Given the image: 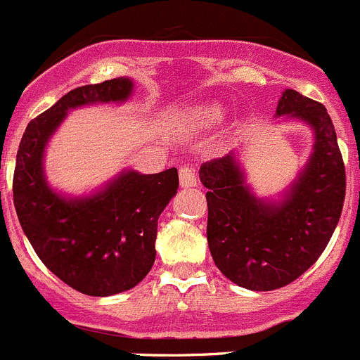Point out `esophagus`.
I'll use <instances>...</instances> for the list:
<instances>
[{
  "label": "esophagus",
  "mask_w": 360,
  "mask_h": 360,
  "mask_svg": "<svg viewBox=\"0 0 360 360\" xmlns=\"http://www.w3.org/2000/svg\"><path fill=\"white\" fill-rule=\"evenodd\" d=\"M198 185V179H195L194 169L188 168V166H184L180 168V187H195Z\"/></svg>",
  "instance_id": "esophagus-1"
}]
</instances>
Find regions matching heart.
I'll list each match as a JSON object with an SVG mask.
<instances>
[{"label":"heart","mask_w":360,"mask_h":360,"mask_svg":"<svg viewBox=\"0 0 360 360\" xmlns=\"http://www.w3.org/2000/svg\"><path fill=\"white\" fill-rule=\"evenodd\" d=\"M199 115L205 120H208V122H217V120H220L224 117V108L220 105H217V103H212V105L202 106L199 110Z\"/></svg>","instance_id":"obj_1"}]
</instances>
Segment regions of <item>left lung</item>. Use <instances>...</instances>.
<instances>
[{"label": "left lung", "instance_id": "left-lung-1", "mask_svg": "<svg viewBox=\"0 0 360 360\" xmlns=\"http://www.w3.org/2000/svg\"><path fill=\"white\" fill-rule=\"evenodd\" d=\"M283 115L311 127L313 150L282 199L257 198L234 152L199 169L208 188L213 261L248 290H275L300 278L326 250L343 210L345 165L326 106L285 89L276 106V117Z\"/></svg>", "mask_w": 360, "mask_h": 360}]
</instances>
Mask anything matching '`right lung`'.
<instances>
[{
  "label": "right lung",
  "mask_w": 360,
  "mask_h": 360,
  "mask_svg": "<svg viewBox=\"0 0 360 360\" xmlns=\"http://www.w3.org/2000/svg\"><path fill=\"white\" fill-rule=\"evenodd\" d=\"M131 78L73 89L26 127L13 173V205L40 261L66 285L87 296L126 292L155 261L158 220L179 188V172L154 175L124 169L87 195L70 198L45 176V148L68 112L98 103H124Z\"/></svg>",
  "instance_id": "1"
}]
</instances>
